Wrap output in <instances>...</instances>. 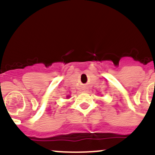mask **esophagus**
<instances>
[{"instance_id": "1", "label": "esophagus", "mask_w": 155, "mask_h": 155, "mask_svg": "<svg viewBox=\"0 0 155 155\" xmlns=\"http://www.w3.org/2000/svg\"><path fill=\"white\" fill-rule=\"evenodd\" d=\"M84 91H86V89H85V88L84 89Z\"/></svg>"}]
</instances>
